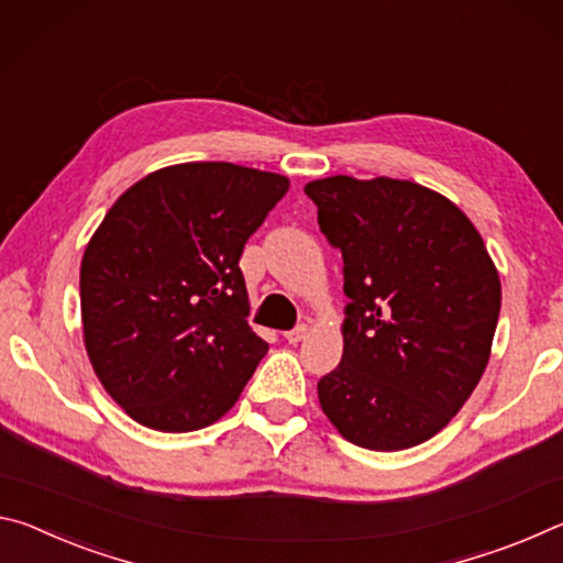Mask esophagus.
I'll list each match as a JSON object with an SVG mask.
<instances>
[{"label": "esophagus", "mask_w": 563, "mask_h": 563, "mask_svg": "<svg viewBox=\"0 0 563 563\" xmlns=\"http://www.w3.org/2000/svg\"><path fill=\"white\" fill-rule=\"evenodd\" d=\"M307 334H309V327L307 324H299L297 329L287 331V334H284V339H287L289 344H299V342H303V339H307Z\"/></svg>", "instance_id": "1"}]
</instances>
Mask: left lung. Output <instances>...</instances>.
Instances as JSON below:
<instances>
[{
	"mask_svg": "<svg viewBox=\"0 0 563 563\" xmlns=\"http://www.w3.org/2000/svg\"><path fill=\"white\" fill-rule=\"evenodd\" d=\"M319 229L344 260V354L317 384L339 434L401 451L439 434L492 356L499 272L454 201L407 179L309 181Z\"/></svg>",
	"mask_w": 563,
	"mask_h": 563,
	"instance_id": "1",
	"label": "left lung"
}]
</instances>
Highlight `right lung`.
<instances>
[{
	"mask_svg": "<svg viewBox=\"0 0 563 563\" xmlns=\"http://www.w3.org/2000/svg\"><path fill=\"white\" fill-rule=\"evenodd\" d=\"M287 189L274 172L174 164L132 184L89 239L85 346L101 386L142 427H209L269 352L246 324L239 260Z\"/></svg>",
	"mask_w": 563,
	"mask_h": 563,
	"instance_id": "obj_1",
	"label": "right lung"
}]
</instances>
